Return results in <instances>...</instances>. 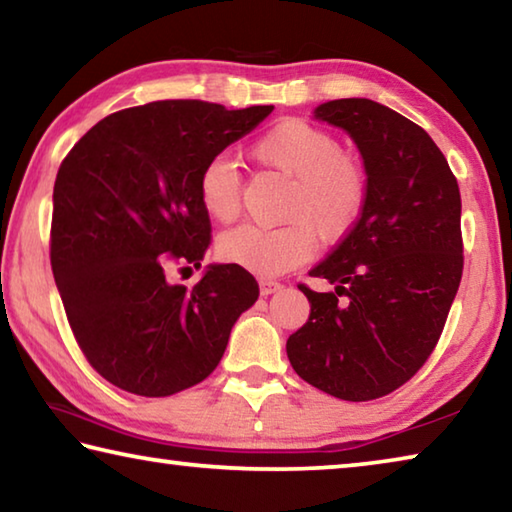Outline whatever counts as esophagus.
<instances>
[{
    "label": "esophagus",
    "instance_id": "34e87169",
    "mask_svg": "<svg viewBox=\"0 0 512 512\" xmlns=\"http://www.w3.org/2000/svg\"><path fill=\"white\" fill-rule=\"evenodd\" d=\"M277 291H282V284L280 282H275V280H262V282H259V293H262V296H271V293H277Z\"/></svg>",
    "mask_w": 512,
    "mask_h": 512
}]
</instances>
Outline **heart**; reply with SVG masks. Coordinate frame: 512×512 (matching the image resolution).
<instances>
[{"instance_id": "b5f03b06", "label": "heart", "mask_w": 512, "mask_h": 512, "mask_svg": "<svg viewBox=\"0 0 512 512\" xmlns=\"http://www.w3.org/2000/svg\"><path fill=\"white\" fill-rule=\"evenodd\" d=\"M250 155L291 178L284 219L277 228L241 225L219 239L216 250L228 264L257 275L287 273L314 253L316 235L336 244L359 223L368 201V173L336 137L300 117H287L259 135ZM198 203L210 219L235 221L241 212V176L235 162L214 158L198 173Z\"/></svg>"}]
</instances>
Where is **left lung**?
<instances>
[{"label":"left lung","instance_id":"left-lung-1","mask_svg":"<svg viewBox=\"0 0 512 512\" xmlns=\"http://www.w3.org/2000/svg\"><path fill=\"white\" fill-rule=\"evenodd\" d=\"M314 115L357 142L368 201L350 235L309 271L334 291L298 284L311 314L287 354L318 391L370 402L406 384L443 334L463 275L461 192L443 151L400 112L336 99Z\"/></svg>","mask_w":512,"mask_h":512}]
</instances>
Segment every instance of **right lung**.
Here are the masks:
<instances>
[{
  "label": "right lung",
  "mask_w": 512,
  "mask_h": 512,
  "mask_svg": "<svg viewBox=\"0 0 512 512\" xmlns=\"http://www.w3.org/2000/svg\"><path fill=\"white\" fill-rule=\"evenodd\" d=\"M271 110L153 101L101 119L60 164L51 271L85 359L121 391L167 397L196 386L255 305V277L237 264L210 266L194 287L167 273L198 268L210 248L198 173Z\"/></svg>",
  "instance_id": "right-lung-1"
}]
</instances>
